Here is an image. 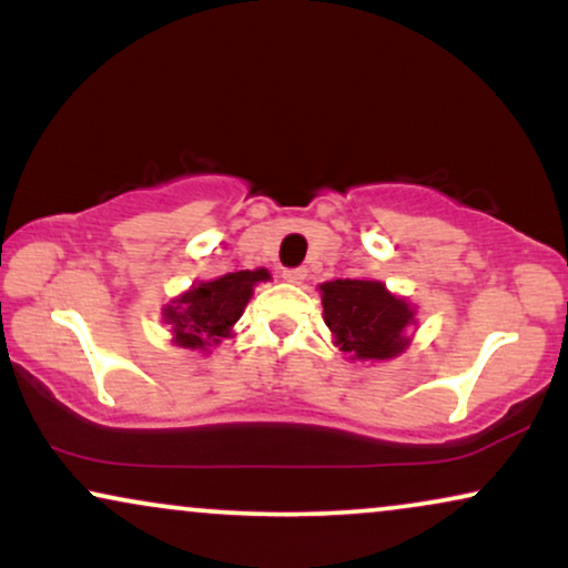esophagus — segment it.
Returning <instances> with one entry per match:
<instances>
[{
	"label": "esophagus",
	"mask_w": 568,
	"mask_h": 568,
	"mask_svg": "<svg viewBox=\"0 0 568 568\" xmlns=\"http://www.w3.org/2000/svg\"><path fill=\"white\" fill-rule=\"evenodd\" d=\"M283 277L288 280V283H304V280H306V270H304V267L283 270Z\"/></svg>",
	"instance_id": "1"
}]
</instances>
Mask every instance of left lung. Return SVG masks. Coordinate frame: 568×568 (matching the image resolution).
Instances as JSON below:
<instances>
[{
	"instance_id": "obj_1",
	"label": "left lung",
	"mask_w": 568,
	"mask_h": 568,
	"mask_svg": "<svg viewBox=\"0 0 568 568\" xmlns=\"http://www.w3.org/2000/svg\"><path fill=\"white\" fill-rule=\"evenodd\" d=\"M325 322L337 346L356 358H393L406 348L414 312L377 280H333L320 285Z\"/></svg>"
}]
</instances>
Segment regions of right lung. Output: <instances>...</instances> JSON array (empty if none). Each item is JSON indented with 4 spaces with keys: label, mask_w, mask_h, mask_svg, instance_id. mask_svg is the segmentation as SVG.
Instances as JSON below:
<instances>
[{
    "label": "right lung",
    "mask_w": 568,
    "mask_h": 568,
    "mask_svg": "<svg viewBox=\"0 0 568 568\" xmlns=\"http://www.w3.org/2000/svg\"><path fill=\"white\" fill-rule=\"evenodd\" d=\"M270 280L267 270L227 272L212 283H199L164 308V320L172 325L175 343L183 348H206L220 343L241 320L251 298V288Z\"/></svg>",
    "instance_id": "right-lung-1"
}]
</instances>
